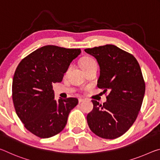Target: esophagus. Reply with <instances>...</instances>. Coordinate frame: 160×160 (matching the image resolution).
<instances>
[{"label": "esophagus", "instance_id": "34e87169", "mask_svg": "<svg viewBox=\"0 0 160 160\" xmlns=\"http://www.w3.org/2000/svg\"><path fill=\"white\" fill-rule=\"evenodd\" d=\"M83 101H85L84 99H83V98H79V99H78V103H82V102H83Z\"/></svg>", "mask_w": 160, "mask_h": 160}]
</instances>
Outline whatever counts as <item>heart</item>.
<instances>
[{
	"label": "heart",
	"mask_w": 160,
	"mask_h": 160,
	"mask_svg": "<svg viewBox=\"0 0 160 160\" xmlns=\"http://www.w3.org/2000/svg\"><path fill=\"white\" fill-rule=\"evenodd\" d=\"M80 64L83 70H85L87 69V68H89L91 67L97 66L95 60L93 59L92 58H90V57H85V58H83L81 60Z\"/></svg>",
	"instance_id": "1"
}]
</instances>
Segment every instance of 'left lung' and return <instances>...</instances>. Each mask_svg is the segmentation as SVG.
<instances>
[{
	"label": "left lung",
	"mask_w": 160,
	"mask_h": 160,
	"mask_svg": "<svg viewBox=\"0 0 160 160\" xmlns=\"http://www.w3.org/2000/svg\"><path fill=\"white\" fill-rule=\"evenodd\" d=\"M97 60L100 76L97 86L109 90L103 105L92 101L93 110L87 115L88 127L104 139H116L134 123L145 92L139 63L134 56L112 44L86 49Z\"/></svg>",
	"instance_id": "obj_1"
}]
</instances>
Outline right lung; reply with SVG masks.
Segmentation results:
<instances>
[{
	"instance_id": "1",
	"label": "right lung",
	"mask_w": 160,
	"mask_h": 160,
	"mask_svg": "<svg viewBox=\"0 0 160 160\" xmlns=\"http://www.w3.org/2000/svg\"><path fill=\"white\" fill-rule=\"evenodd\" d=\"M80 49L46 45L23 59L15 70L12 96L18 116L26 129L41 138L58 134L66 126L76 98L54 99L52 83L61 82Z\"/></svg>"
}]
</instances>
